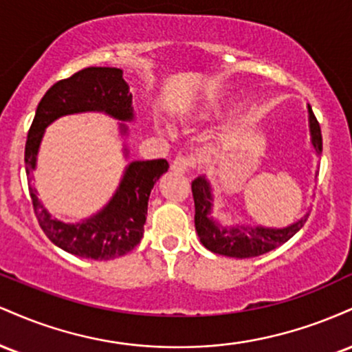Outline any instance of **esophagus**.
Listing matches in <instances>:
<instances>
[{
	"label": "esophagus",
	"instance_id": "34e87169",
	"mask_svg": "<svg viewBox=\"0 0 352 352\" xmlns=\"http://www.w3.org/2000/svg\"><path fill=\"white\" fill-rule=\"evenodd\" d=\"M192 167V159L185 155H177L170 165V170L177 173H187Z\"/></svg>",
	"mask_w": 352,
	"mask_h": 352
}]
</instances>
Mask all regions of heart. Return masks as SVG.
<instances>
[{"label": "heart", "instance_id": "1", "mask_svg": "<svg viewBox=\"0 0 352 352\" xmlns=\"http://www.w3.org/2000/svg\"><path fill=\"white\" fill-rule=\"evenodd\" d=\"M212 116H215V112H213L212 107H205L201 109L200 112H197V117H199V119H210Z\"/></svg>", "mask_w": 352, "mask_h": 352}]
</instances>
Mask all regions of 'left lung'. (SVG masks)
Instances as JSON below:
<instances>
[{"label":"left lung","instance_id":"obj_1","mask_svg":"<svg viewBox=\"0 0 352 352\" xmlns=\"http://www.w3.org/2000/svg\"><path fill=\"white\" fill-rule=\"evenodd\" d=\"M308 122L311 145L316 155L322 152L321 129L308 104ZM193 201H195V230L201 245L212 253L223 254L230 258H253L265 254L278 246L286 243L296 235L308 220L309 213L300 220L283 228H270L263 225H223L213 218V190L210 180L205 175L197 177L192 182Z\"/></svg>","mask_w":352,"mask_h":352}]
</instances>
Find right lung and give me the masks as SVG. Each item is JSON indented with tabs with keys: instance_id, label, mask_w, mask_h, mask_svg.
Instances as JSON below:
<instances>
[{
	"instance_id": "obj_1",
	"label": "right lung",
	"mask_w": 352,
	"mask_h": 352,
	"mask_svg": "<svg viewBox=\"0 0 352 352\" xmlns=\"http://www.w3.org/2000/svg\"><path fill=\"white\" fill-rule=\"evenodd\" d=\"M80 112H104L119 120L120 135H129L125 122L134 120L132 94L117 67H86L71 78L59 80L44 94L36 109L34 120L28 132L24 164L30 177L36 170L44 131L59 117ZM124 157L129 148L124 144ZM168 170L167 160H132L125 165L124 175L111 200L91 215L76 223H66L52 217L30 184L36 218L46 236L64 252L87 260H114L140 243L144 235L148 197L153 184Z\"/></svg>"
}]
</instances>
